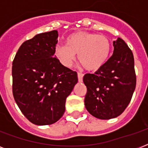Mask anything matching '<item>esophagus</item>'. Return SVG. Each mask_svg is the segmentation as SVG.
<instances>
[{"label":"esophagus","instance_id":"1","mask_svg":"<svg viewBox=\"0 0 148 148\" xmlns=\"http://www.w3.org/2000/svg\"><path fill=\"white\" fill-rule=\"evenodd\" d=\"M77 77H78L79 82H82V81H83L84 74H82V73H80V72H78V73H77Z\"/></svg>","mask_w":148,"mask_h":148}]
</instances>
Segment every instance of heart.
I'll list each match as a JSON object with an SVG mask.
<instances>
[{
  "label": "heart",
  "instance_id": "b5f03b06",
  "mask_svg": "<svg viewBox=\"0 0 148 148\" xmlns=\"http://www.w3.org/2000/svg\"><path fill=\"white\" fill-rule=\"evenodd\" d=\"M110 51V43L105 36L79 31L68 36L66 45H58L54 55L63 66L73 64L76 53L79 61L88 71H96L104 64Z\"/></svg>",
  "mask_w": 148,
  "mask_h": 148
}]
</instances>
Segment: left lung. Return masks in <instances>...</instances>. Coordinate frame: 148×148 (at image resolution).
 Listing matches in <instances>:
<instances>
[{"instance_id": "left-lung-1", "label": "left lung", "mask_w": 148, "mask_h": 148, "mask_svg": "<svg viewBox=\"0 0 148 148\" xmlns=\"http://www.w3.org/2000/svg\"><path fill=\"white\" fill-rule=\"evenodd\" d=\"M112 56L95 74H86V109L94 117L112 119L124 112L136 87L134 60L131 50L118 38L113 41Z\"/></svg>"}]
</instances>
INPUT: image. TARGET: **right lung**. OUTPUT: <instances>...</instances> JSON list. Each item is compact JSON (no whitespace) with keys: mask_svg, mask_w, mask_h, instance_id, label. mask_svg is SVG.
Segmentation results:
<instances>
[{"mask_svg":"<svg viewBox=\"0 0 148 148\" xmlns=\"http://www.w3.org/2000/svg\"><path fill=\"white\" fill-rule=\"evenodd\" d=\"M58 31L24 41L12 64L13 95L18 108L36 125L55 123L65 111L66 99L77 83L76 71L54 55Z\"/></svg>","mask_w":148,"mask_h":148,"instance_id":"1","label":"right lung"}]
</instances>
